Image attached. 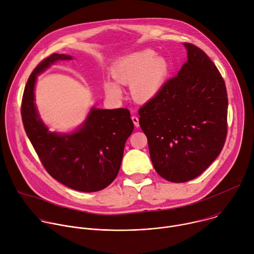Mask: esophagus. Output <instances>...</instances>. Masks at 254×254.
I'll return each mask as SVG.
<instances>
[{
  "label": "esophagus",
  "instance_id": "obj_1",
  "mask_svg": "<svg viewBox=\"0 0 254 254\" xmlns=\"http://www.w3.org/2000/svg\"><path fill=\"white\" fill-rule=\"evenodd\" d=\"M131 120H132V123H133V125L137 127L138 126H139V123H138V118L136 117V116H132L131 117Z\"/></svg>",
  "mask_w": 254,
  "mask_h": 254
}]
</instances>
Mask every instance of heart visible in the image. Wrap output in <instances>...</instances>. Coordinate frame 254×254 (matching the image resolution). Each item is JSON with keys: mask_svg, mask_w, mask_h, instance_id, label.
Instances as JSON below:
<instances>
[{"mask_svg": "<svg viewBox=\"0 0 254 254\" xmlns=\"http://www.w3.org/2000/svg\"><path fill=\"white\" fill-rule=\"evenodd\" d=\"M169 74V64L163 57L156 56L146 49L128 54L112 66V75L118 83L130 85L132 95L141 101H147L161 91ZM105 93L120 99L122 88L113 81L104 82Z\"/></svg>", "mask_w": 254, "mask_h": 254, "instance_id": "obj_1", "label": "heart"}]
</instances>
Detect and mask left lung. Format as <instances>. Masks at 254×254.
Segmentation results:
<instances>
[{
    "label": "left lung",
    "instance_id": "left-lung-1",
    "mask_svg": "<svg viewBox=\"0 0 254 254\" xmlns=\"http://www.w3.org/2000/svg\"><path fill=\"white\" fill-rule=\"evenodd\" d=\"M188 61L138 111L157 173L173 183L200 176L227 136V90L219 70L199 47L184 43Z\"/></svg>",
    "mask_w": 254,
    "mask_h": 254
}]
</instances>
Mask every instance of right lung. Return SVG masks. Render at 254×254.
Returning a JSON list of instances; mask_svg holds the SVG:
<instances>
[{
    "label": "right lung",
    "mask_w": 254,
    "mask_h": 254,
    "mask_svg": "<svg viewBox=\"0 0 254 254\" xmlns=\"http://www.w3.org/2000/svg\"><path fill=\"white\" fill-rule=\"evenodd\" d=\"M65 54H51L36 67L24 89L21 116L25 131L48 174L61 184L80 192H96L117 178L133 124L127 108H91L84 124L71 134L50 132L34 102L37 75Z\"/></svg>",
    "instance_id": "1"
}]
</instances>
